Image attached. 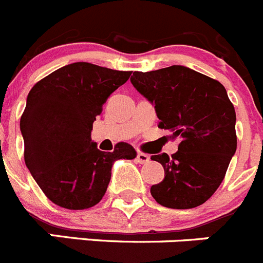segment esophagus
Returning a JSON list of instances; mask_svg holds the SVG:
<instances>
[{"instance_id": "34e87169", "label": "esophagus", "mask_w": 263, "mask_h": 263, "mask_svg": "<svg viewBox=\"0 0 263 263\" xmlns=\"http://www.w3.org/2000/svg\"><path fill=\"white\" fill-rule=\"evenodd\" d=\"M149 159H151V157H149L148 154L143 153V152H139V153H137L136 161L139 162V163H141V165H144V163H148Z\"/></svg>"}]
</instances>
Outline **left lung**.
<instances>
[{
  "mask_svg": "<svg viewBox=\"0 0 263 263\" xmlns=\"http://www.w3.org/2000/svg\"><path fill=\"white\" fill-rule=\"evenodd\" d=\"M131 83L154 105L158 127L180 137L178 152L152 156L165 179L151 188L159 205L192 209L209 200L223 181L236 152V112L218 80L174 65L161 70L135 71Z\"/></svg>",
  "mask_w": 263,
  "mask_h": 263,
  "instance_id": "obj_1",
  "label": "left lung"
}]
</instances>
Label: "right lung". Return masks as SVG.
Returning <instances> with one entry per match:
<instances>
[{
    "instance_id": "obj_1",
    "label": "right lung",
    "mask_w": 263,
    "mask_h": 263,
    "mask_svg": "<svg viewBox=\"0 0 263 263\" xmlns=\"http://www.w3.org/2000/svg\"><path fill=\"white\" fill-rule=\"evenodd\" d=\"M129 76L131 71L75 62L49 73L29 90L21 118L24 162L55 205L70 210L97 205L109 185L112 163L136 157L127 143H118L107 153L90 139L102 105Z\"/></svg>"
}]
</instances>
